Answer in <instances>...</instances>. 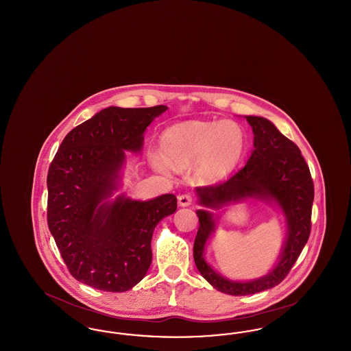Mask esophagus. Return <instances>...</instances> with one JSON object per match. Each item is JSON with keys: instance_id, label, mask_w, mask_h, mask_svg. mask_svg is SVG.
I'll return each mask as SVG.
<instances>
[{"instance_id": "esophagus-1", "label": "esophagus", "mask_w": 351, "mask_h": 351, "mask_svg": "<svg viewBox=\"0 0 351 351\" xmlns=\"http://www.w3.org/2000/svg\"><path fill=\"white\" fill-rule=\"evenodd\" d=\"M178 201H179V205L180 206H189L191 204H192V196L191 195H188V193H185V195H180L179 197H178Z\"/></svg>"}]
</instances>
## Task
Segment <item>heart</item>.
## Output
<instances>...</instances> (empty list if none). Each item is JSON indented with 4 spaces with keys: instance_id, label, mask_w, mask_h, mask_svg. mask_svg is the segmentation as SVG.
Here are the masks:
<instances>
[{
    "instance_id": "obj_1",
    "label": "heart",
    "mask_w": 351,
    "mask_h": 351,
    "mask_svg": "<svg viewBox=\"0 0 351 351\" xmlns=\"http://www.w3.org/2000/svg\"><path fill=\"white\" fill-rule=\"evenodd\" d=\"M165 157L151 152V166L167 173L169 167L185 169L195 165L202 180H216L233 169L243 156L246 135L233 121H189L168 128L160 136Z\"/></svg>"
}]
</instances>
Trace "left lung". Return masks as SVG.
<instances>
[{"label": "left lung", "mask_w": 351, "mask_h": 351, "mask_svg": "<svg viewBox=\"0 0 351 351\" xmlns=\"http://www.w3.org/2000/svg\"><path fill=\"white\" fill-rule=\"evenodd\" d=\"M246 121L254 133V150L245 167L222 183L195 189L199 204L206 208L196 212L200 222L193 245L196 267L213 288L233 296L254 295L283 280L308 242L315 199L313 180L299 147L267 118L246 116ZM247 199L276 204L286 217L287 234L278 262L268 274L237 282L218 274L204 261V246L217 219L208 209Z\"/></svg>", "instance_id": "8db88e82"}]
</instances>
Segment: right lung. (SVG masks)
<instances>
[{"instance_id": "obj_1", "label": "right lung", "mask_w": 351, "mask_h": 351, "mask_svg": "<svg viewBox=\"0 0 351 351\" xmlns=\"http://www.w3.org/2000/svg\"><path fill=\"white\" fill-rule=\"evenodd\" d=\"M167 109L109 106L63 139L47 175V222L76 280L125 292L147 274L154 229L175 213L176 196H112L121 185L126 151H142L147 126Z\"/></svg>"}]
</instances>
